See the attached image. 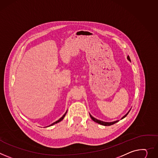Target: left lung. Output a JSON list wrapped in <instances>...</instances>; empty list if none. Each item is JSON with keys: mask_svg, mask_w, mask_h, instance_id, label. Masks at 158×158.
Instances as JSON below:
<instances>
[{"mask_svg": "<svg viewBox=\"0 0 158 158\" xmlns=\"http://www.w3.org/2000/svg\"><path fill=\"white\" fill-rule=\"evenodd\" d=\"M127 59L131 62V59H130V57H129V56L128 55L127 56ZM131 109H130V110H129L125 114V115L123 116V117H122V118H121V120H122L123 118H124L125 117H126V116L128 114V113H129V111H131ZM89 115H90V117H91V119L94 121V122H96V123H99V124H100V125H104V126H110V125H113V124H114V123H117V122H118L119 120H116V121H114V122H103V121H102V120H98V119H96V118H94V117H93L91 114L89 113Z\"/></svg>", "mask_w": 158, "mask_h": 158, "instance_id": "left-lung-1", "label": "left lung"}]
</instances>
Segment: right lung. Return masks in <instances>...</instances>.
I'll return each instance as SVG.
<instances>
[{"label":"right lung","instance_id":"1","mask_svg":"<svg viewBox=\"0 0 158 158\" xmlns=\"http://www.w3.org/2000/svg\"><path fill=\"white\" fill-rule=\"evenodd\" d=\"M67 110L66 111V112L64 113V115L60 118H59L58 120L57 121H56V122H53V123H52L51 125H50L49 126H47V127H50V126H52V125H55V124H56V123H59V122H61L64 118V117H65V114H66V113H67Z\"/></svg>","mask_w":158,"mask_h":158}]
</instances>
